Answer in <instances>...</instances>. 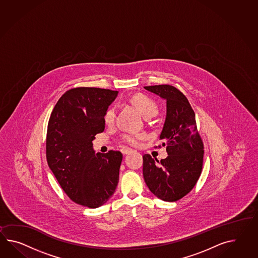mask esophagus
I'll return each instance as SVG.
<instances>
[{"mask_svg": "<svg viewBox=\"0 0 258 258\" xmlns=\"http://www.w3.org/2000/svg\"><path fill=\"white\" fill-rule=\"evenodd\" d=\"M132 151H133V150L130 149V148H122V149H121V152H122L123 155H127V154L132 153Z\"/></svg>", "mask_w": 258, "mask_h": 258, "instance_id": "1", "label": "esophagus"}]
</instances>
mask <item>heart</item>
Segmentation results:
<instances>
[{
	"label": "heart",
	"instance_id": "obj_1",
	"mask_svg": "<svg viewBox=\"0 0 258 258\" xmlns=\"http://www.w3.org/2000/svg\"><path fill=\"white\" fill-rule=\"evenodd\" d=\"M132 101L134 105L137 107L140 113H142L145 118H151L158 113V105L157 102L146 95L139 94L133 97ZM116 114L115 107H109L103 115V120L107 125L113 124ZM143 138L142 134H124L122 136L123 142L127 145H136L139 140Z\"/></svg>",
	"mask_w": 258,
	"mask_h": 258
}]
</instances>
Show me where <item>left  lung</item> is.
Wrapping results in <instances>:
<instances>
[{
    "mask_svg": "<svg viewBox=\"0 0 258 258\" xmlns=\"http://www.w3.org/2000/svg\"><path fill=\"white\" fill-rule=\"evenodd\" d=\"M167 103L159 138L168 157L160 161L146 154L144 178L152 193L164 201H177L195 186L202 170L204 146L197 128L195 113L187 98L170 85L145 87Z\"/></svg>",
    "mask_w": 258,
    "mask_h": 258,
    "instance_id": "1",
    "label": "left lung"
}]
</instances>
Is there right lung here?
Here are the masks:
<instances>
[{
	"mask_svg": "<svg viewBox=\"0 0 258 258\" xmlns=\"http://www.w3.org/2000/svg\"><path fill=\"white\" fill-rule=\"evenodd\" d=\"M118 91L72 88L54 107L47 126V163L70 199L85 207H100L113 195L122 154H95L92 141L104 131L103 115Z\"/></svg>",
	"mask_w": 258,
	"mask_h": 258,
	"instance_id": "1",
	"label": "right lung"
}]
</instances>
